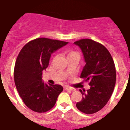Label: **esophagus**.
<instances>
[{
  "mask_svg": "<svg viewBox=\"0 0 130 130\" xmlns=\"http://www.w3.org/2000/svg\"><path fill=\"white\" fill-rule=\"evenodd\" d=\"M64 89L66 90V91H75V89L70 87H65Z\"/></svg>",
  "mask_w": 130,
  "mask_h": 130,
  "instance_id": "34e87169",
  "label": "esophagus"
}]
</instances>
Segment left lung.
Here are the masks:
<instances>
[{
  "label": "left lung",
  "instance_id": "1",
  "mask_svg": "<svg viewBox=\"0 0 130 130\" xmlns=\"http://www.w3.org/2000/svg\"><path fill=\"white\" fill-rule=\"evenodd\" d=\"M82 50L85 66L80 77L89 81V89L82 91V100L77 103L80 111L87 114L98 112L109 100L115 87L116 74L113 58L105 46L89 39L74 42Z\"/></svg>",
  "mask_w": 130,
  "mask_h": 130
}]
</instances>
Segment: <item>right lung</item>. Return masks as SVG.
I'll return each mask as SVG.
<instances>
[{"label": "right lung", "mask_w": 130, "mask_h": 130, "mask_svg": "<svg viewBox=\"0 0 130 130\" xmlns=\"http://www.w3.org/2000/svg\"><path fill=\"white\" fill-rule=\"evenodd\" d=\"M68 42L37 38L26 43L15 63L14 77L20 97L31 110L43 113L55 105L63 87L47 85L42 81V73L48 66L51 54Z\"/></svg>", "instance_id": "add662e5"}]
</instances>
